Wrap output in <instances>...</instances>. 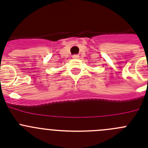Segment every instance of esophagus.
<instances>
[{
    "instance_id": "esophagus-1",
    "label": "esophagus",
    "mask_w": 148,
    "mask_h": 148,
    "mask_svg": "<svg viewBox=\"0 0 148 148\" xmlns=\"http://www.w3.org/2000/svg\"><path fill=\"white\" fill-rule=\"evenodd\" d=\"M79 56H78V55H74V56H73V58H78Z\"/></svg>"
}]
</instances>
